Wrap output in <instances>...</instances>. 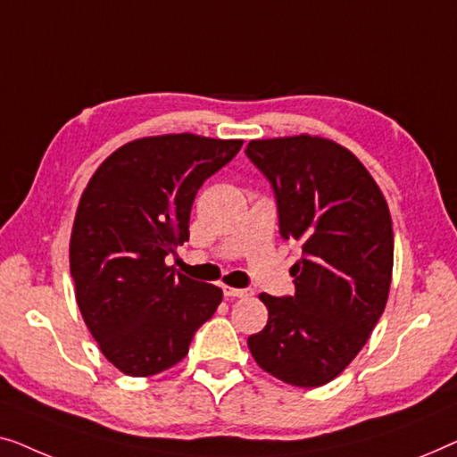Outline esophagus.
<instances>
[{
  "label": "esophagus",
  "mask_w": 457,
  "mask_h": 457,
  "mask_svg": "<svg viewBox=\"0 0 457 457\" xmlns=\"http://www.w3.org/2000/svg\"><path fill=\"white\" fill-rule=\"evenodd\" d=\"M223 294L228 295V298H248V295H253V290H248V287H229V286H223Z\"/></svg>",
  "instance_id": "1"
}]
</instances>
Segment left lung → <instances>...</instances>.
Segmentation results:
<instances>
[{"label":"left lung","mask_w":457,"mask_h":457,"mask_svg":"<svg viewBox=\"0 0 457 457\" xmlns=\"http://www.w3.org/2000/svg\"><path fill=\"white\" fill-rule=\"evenodd\" d=\"M246 155L273 186L281 237L302 244L294 295H259L269 320L248 337L250 354L279 381L320 387L356 358L387 304V201L358 157L333 140H250Z\"/></svg>","instance_id":"obj_1"}]
</instances>
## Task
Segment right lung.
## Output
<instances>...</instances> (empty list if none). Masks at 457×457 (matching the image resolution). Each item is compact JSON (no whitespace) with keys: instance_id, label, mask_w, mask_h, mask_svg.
I'll return each mask as SVG.
<instances>
[{"instance_id":"1","label":"right lung","mask_w":457,"mask_h":457,"mask_svg":"<svg viewBox=\"0 0 457 457\" xmlns=\"http://www.w3.org/2000/svg\"><path fill=\"white\" fill-rule=\"evenodd\" d=\"M244 140L163 134L132 140L103 162L82 192L70 273L88 331L130 377L159 375L213 317L221 287L173 271L165 256L188 240L198 188Z\"/></svg>"}]
</instances>
